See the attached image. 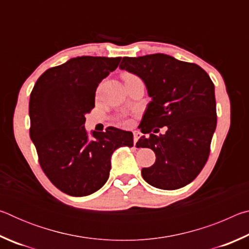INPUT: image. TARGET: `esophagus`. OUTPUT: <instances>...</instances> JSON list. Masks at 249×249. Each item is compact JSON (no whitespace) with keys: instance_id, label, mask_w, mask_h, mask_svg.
Listing matches in <instances>:
<instances>
[{"instance_id":"esophagus-1","label":"esophagus","mask_w":249,"mask_h":249,"mask_svg":"<svg viewBox=\"0 0 249 249\" xmlns=\"http://www.w3.org/2000/svg\"><path fill=\"white\" fill-rule=\"evenodd\" d=\"M133 134H134V142H135V144H136L137 141L140 140V137L142 136V134L140 132H137V130H135Z\"/></svg>"}]
</instances>
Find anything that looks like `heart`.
I'll return each instance as SVG.
<instances>
[{"label":"heart","instance_id":"obj_1","mask_svg":"<svg viewBox=\"0 0 249 249\" xmlns=\"http://www.w3.org/2000/svg\"><path fill=\"white\" fill-rule=\"evenodd\" d=\"M123 124H124V125H126V124H128V122H127V121H125V122H124V123H123Z\"/></svg>","mask_w":249,"mask_h":249}]
</instances>
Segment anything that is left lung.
<instances>
[{
    "instance_id": "left-lung-1",
    "label": "left lung",
    "mask_w": 249,
    "mask_h": 249,
    "mask_svg": "<svg viewBox=\"0 0 249 249\" xmlns=\"http://www.w3.org/2000/svg\"><path fill=\"white\" fill-rule=\"evenodd\" d=\"M120 69L140 77L151 98L140 125L149 136H142L136 146L153 149L156 161L142 168V178L162 190L192 182L208 160L216 128L215 93L209 74L165 53L124 57ZM163 125L166 134H150Z\"/></svg>"
}]
</instances>
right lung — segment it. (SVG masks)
Here are the masks:
<instances>
[{
	"mask_svg": "<svg viewBox=\"0 0 249 249\" xmlns=\"http://www.w3.org/2000/svg\"><path fill=\"white\" fill-rule=\"evenodd\" d=\"M121 57L81 56L46 70L29 99V135L48 179L62 192L86 196L108 179L111 157L122 146L134 145L133 133L84 127L95 103L99 83L114 71Z\"/></svg>",
	"mask_w": 249,
	"mask_h": 249,
	"instance_id": "obj_1",
	"label": "right lung"
}]
</instances>
